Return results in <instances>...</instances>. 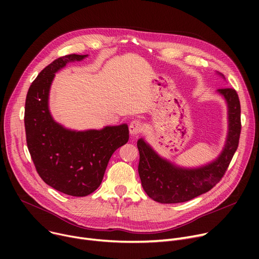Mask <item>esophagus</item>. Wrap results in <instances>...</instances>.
Wrapping results in <instances>:
<instances>
[{
	"label": "esophagus",
	"mask_w": 259,
	"mask_h": 259,
	"mask_svg": "<svg viewBox=\"0 0 259 259\" xmlns=\"http://www.w3.org/2000/svg\"><path fill=\"white\" fill-rule=\"evenodd\" d=\"M143 129H144L143 122L139 119H133L129 124V131L132 135H137V134L141 133L143 131Z\"/></svg>",
	"instance_id": "1"
}]
</instances>
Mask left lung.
<instances>
[{"mask_svg":"<svg viewBox=\"0 0 259 259\" xmlns=\"http://www.w3.org/2000/svg\"><path fill=\"white\" fill-rule=\"evenodd\" d=\"M229 107V134L224 151L215 161L198 169H182L160 158L142 139L139 174L149 197L160 203H178L206 193L220 183L233 158L241 131L240 102L234 88H221Z\"/></svg>","mask_w":259,"mask_h":259,"instance_id":"left-lung-1","label":"left lung"}]
</instances>
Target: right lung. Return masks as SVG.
I'll return each mask as SVG.
<instances>
[{"mask_svg": "<svg viewBox=\"0 0 259 259\" xmlns=\"http://www.w3.org/2000/svg\"><path fill=\"white\" fill-rule=\"evenodd\" d=\"M86 57L67 54L46 66L27 92L24 115L27 147L39 178L58 191L77 197L100 187L109 159L129 140L126 124L76 132L52 119L48 95L54 73L68 62Z\"/></svg>", "mask_w": 259, "mask_h": 259, "instance_id": "right-lung-1", "label": "right lung"}]
</instances>
